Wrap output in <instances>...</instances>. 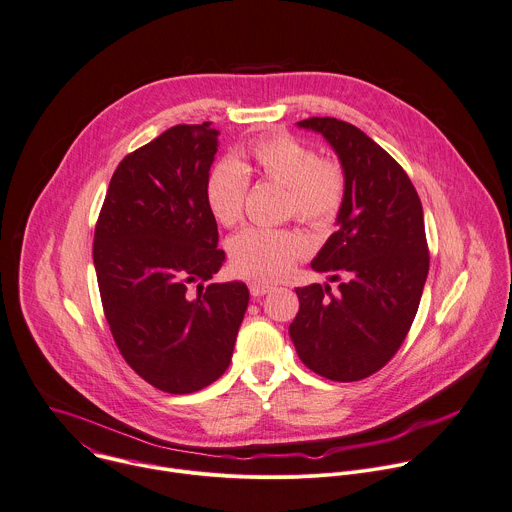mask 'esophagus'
Masks as SVG:
<instances>
[{
	"instance_id": "obj_1",
	"label": "esophagus",
	"mask_w": 512,
	"mask_h": 512,
	"mask_svg": "<svg viewBox=\"0 0 512 512\" xmlns=\"http://www.w3.org/2000/svg\"><path fill=\"white\" fill-rule=\"evenodd\" d=\"M270 291H272V287L266 285V282H252V285H250V295L252 297H264Z\"/></svg>"
}]
</instances>
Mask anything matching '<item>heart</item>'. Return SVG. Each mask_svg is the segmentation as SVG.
<instances>
[{
    "instance_id": "1",
    "label": "heart",
    "mask_w": 512,
    "mask_h": 512,
    "mask_svg": "<svg viewBox=\"0 0 512 512\" xmlns=\"http://www.w3.org/2000/svg\"><path fill=\"white\" fill-rule=\"evenodd\" d=\"M248 156L264 179L287 187L285 207L289 215L325 230L342 213L348 197V175L337 160L321 158L313 146L291 134L256 140ZM248 187V168L240 160H219L205 181V201L211 215L223 225L238 223ZM309 248V240L299 230L252 225L234 236L230 256L238 274L276 280L305 258Z\"/></svg>"
}]
</instances>
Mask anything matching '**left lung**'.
Returning <instances> with one entry per match:
<instances>
[{
  "label": "left lung",
  "mask_w": 512,
  "mask_h": 512,
  "mask_svg": "<svg viewBox=\"0 0 512 512\" xmlns=\"http://www.w3.org/2000/svg\"><path fill=\"white\" fill-rule=\"evenodd\" d=\"M348 175L337 232L313 258L333 272L331 287L295 289L299 313L289 327L301 362L315 374L354 382L378 372L405 342L429 272L421 199L403 170L360 128L335 118H309Z\"/></svg>",
  "instance_id": "1"
}]
</instances>
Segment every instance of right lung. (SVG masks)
Segmentation results:
<instances>
[{"instance_id": "obj_1", "label": "right lung", "mask_w": 512, "mask_h": 512, "mask_svg": "<svg viewBox=\"0 0 512 512\" xmlns=\"http://www.w3.org/2000/svg\"><path fill=\"white\" fill-rule=\"evenodd\" d=\"M217 134L211 122L179 124L128 154L95 225L111 335L132 370L170 394L197 392L227 370L250 301L240 280L205 285L225 260L205 201Z\"/></svg>"}]
</instances>
